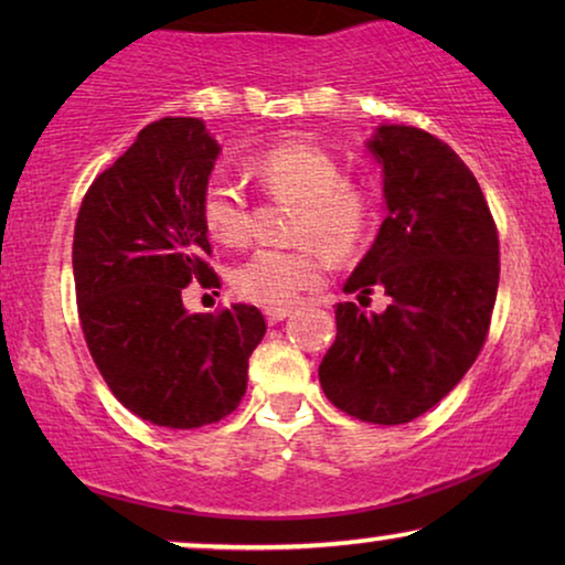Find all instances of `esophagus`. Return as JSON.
Here are the masks:
<instances>
[{
    "label": "esophagus",
    "instance_id": "1",
    "mask_svg": "<svg viewBox=\"0 0 565 565\" xmlns=\"http://www.w3.org/2000/svg\"><path fill=\"white\" fill-rule=\"evenodd\" d=\"M290 313H292V308H288V306H269V308H265L267 323H280V321L288 319Z\"/></svg>",
    "mask_w": 565,
    "mask_h": 565
}]
</instances>
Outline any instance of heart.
I'll list each match as a JSON object with an SVG mask.
<instances>
[{"label":"heart","mask_w":565,"mask_h":565,"mask_svg":"<svg viewBox=\"0 0 565 565\" xmlns=\"http://www.w3.org/2000/svg\"><path fill=\"white\" fill-rule=\"evenodd\" d=\"M252 174L269 195L298 200L288 249L265 246L231 269L238 296L262 306L292 303L316 288L327 273V257L342 262L365 244L370 203L358 184L347 182L327 151L306 141H285L252 159ZM200 215L215 242L242 246L252 234V207L242 184L211 177L200 200Z\"/></svg>","instance_id":"heart-1"}]
</instances>
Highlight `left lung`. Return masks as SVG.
<instances>
[{
  "label": "left lung",
  "mask_w": 565,
  "mask_h": 565,
  "mask_svg": "<svg viewBox=\"0 0 565 565\" xmlns=\"http://www.w3.org/2000/svg\"><path fill=\"white\" fill-rule=\"evenodd\" d=\"M367 149L383 167L388 215L344 292L364 305L377 287L392 306H337L319 381L344 414L391 427L437 406L476 362L497 303L499 234L473 172L445 141L381 126Z\"/></svg>",
  "instance_id": "1"
}]
</instances>
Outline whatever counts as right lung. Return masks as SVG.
Wrapping results in <instances>:
<instances>
[{
  "label": "right lung",
  "mask_w": 565,
  "mask_h": 565,
  "mask_svg": "<svg viewBox=\"0 0 565 565\" xmlns=\"http://www.w3.org/2000/svg\"><path fill=\"white\" fill-rule=\"evenodd\" d=\"M221 146L198 118L146 126L95 177L74 226L76 308L89 354L128 412L198 429L236 412L267 323L236 303L188 313L190 282L221 288L200 200Z\"/></svg>",
  "instance_id": "add662e5"
}]
</instances>
